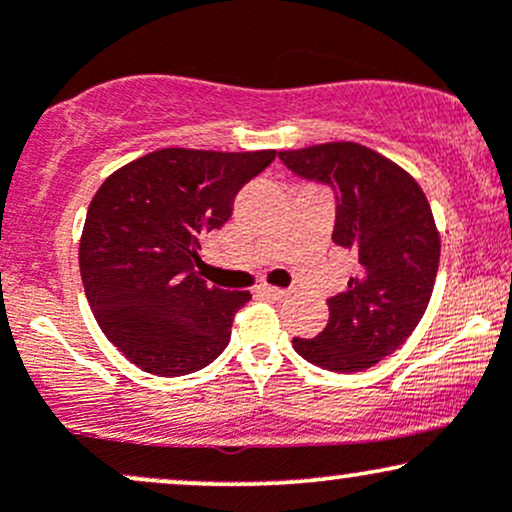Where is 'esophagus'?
Listing matches in <instances>:
<instances>
[{"instance_id":"1","label":"esophagus","mask_w":512,"mask_h":512,"mask_svg":"<svg viewBox=\"0 0 512 512\" xmlns=\"http://www.w3.org/2000/svg\"><path fill=\"white\" fill-rule=\"evenodd\" d=\"M257 291L264 293V296H269V298H276V301L286 298V291L279 289V286H272V284H260L257 286Z\"/></svg>"}]
</instances>
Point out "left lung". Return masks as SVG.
Here are the masks:
<instances>
[{"label": "left lung", "mask_w": 512, "mask_h": 512, "mask_svg": "<svg viewBox=\"0 0 512 512\" xmlns=\"http://www.w3.org/2000/svg\"><path fill=\"white\" fill-rule=\"evenodd\" d=\"M303 178L339 192L332 240L358 260L346 291L327 301L330 320L313 339H293L305 361L354 373L402 346L424 317L436 284L440 233L431 204L402 166L356 142L279 151Z\"/></svg>", "instance_id": "obj_1"}]
</instances>
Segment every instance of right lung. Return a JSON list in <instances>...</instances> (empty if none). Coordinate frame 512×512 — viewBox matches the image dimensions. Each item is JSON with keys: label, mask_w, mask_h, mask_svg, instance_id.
I'll return each instance as SVG.
<instances>
[{"label": "right lung", "mask_w": 512, "mask_h": 512, "mask_svg": "<svg viewBox=\"0 0 512 512\" xmlns=\"http://www.w3.org/2000/svg\"><path fill=\"white\" fill-rule=\"evenodd\" d=\"M274 156L168 146L98 187L79 240L81 281L98 327L134 366L178 378L226 349L250 291L209 286L195 269L199 240L231 219L240 187Z\"/></svg>", "instance_id": "obj_1"}]
</instances>
